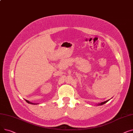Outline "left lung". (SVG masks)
<instances>
[{"label":"left lung","mask_w":133,"mask_h":133,"mask_svg":"<svg viewBox=\"0 0 133 133\" xmlns=\"http://www.w3.org/2000/svg\"><path fill=\"white\" fill-rule=\"evenodd\" d=\"M107 101H108V100H107V101H104V102H103L101 103V104H100V105H102V104H103L104 103H105Z\"/></svg>","instance_id":"obj_1"}]
</instances>
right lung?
<instances>
[{
	"label": "right lung",
	"instance_id": "1",
	"mask_svg": "<svg viewBox=\"0 0 133 133\" xmlns=\"http://www.w3.org/2000/svg\"><path fill=\"white\" fill-rule=\"evenodd\" d=\"M26 101L27 102V103H32V104H36L35 103H31L30 102H29V101H27V100H26Z\"/></svg>",
	"mask_w": 133,
	"mask_h": 133
}]
</instances>
